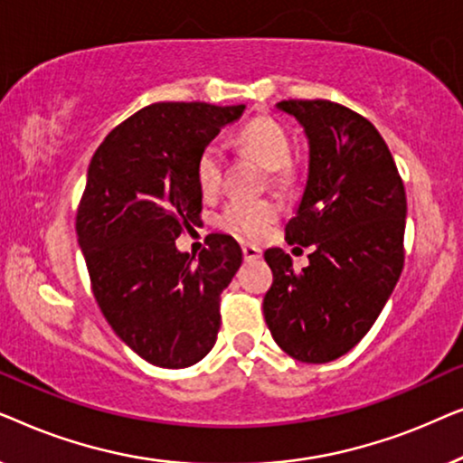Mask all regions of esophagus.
<instances>
[{"label":"esophagus","instance_id":"obj_1","mask_svg":"<svg viewBox=\"0 0 463 463\" xmlns=\"http://www.w3.org/2000/svg\"><path fill=\"white\" fill-rule=\"evenodd\" d=\"M242 255L244 261H257V259H261V249L252 244H242Z\"/></svg>","mask_w":463,"mask_h":463}]
</instances>
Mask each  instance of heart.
Returning <instances> with one entry per match:
<instances>
[{"label":"heart","instance_id":"obj_1","mask_svg":"<svg viewBox=\"0 0 463 463\" xmlns=\"http://www.w3.org/2000/svg\"><path fill=\"white\" fill-rule=\"evenodd\" d=\"M236 143L246 156L255 157L265 168L271 170V179L278 183L290 179V175H293L288 166L290 138L274 118L259 116L250 119L238 132ZM221 173H223L221 149L214 143L206 145L200 151L198 162H195V181H198L202 192H217L221 185ZM278 213H280V206L274 200L233 198L221 213L219 225L240 238L255 240L263 236L271 221L278 217Z\"/></svg>","mask_w":463,"mask_h":463}]
</instances>
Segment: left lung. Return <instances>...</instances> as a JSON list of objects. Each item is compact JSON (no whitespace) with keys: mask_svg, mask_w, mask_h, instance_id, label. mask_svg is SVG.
<instances>
[{"mask_svg":"<svg viewBox=\"0 0 463 463\" xmlns=\"http://www.w3.org/2000/svg\"><path fill=\"white\" fill-rule=\"evenodd\" d=\"M276 107L307 137V183L287 240L314 252L297 271L282 249L265 250L274 282L263 314L288 356L331 363L369 333L401 278L407 195L394 157L369 119L325 99Z\"/></svg>","mask_w":463,"mask_h":463,"instance_id":"1","label":"left lung"}]
</instances>
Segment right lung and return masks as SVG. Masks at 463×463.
<instances>
[{
  "instance_id": "add662e5",
  "label": "right lung",
  "mask_w": 463,
  "mask_h": 463,
  "mask_svg": "<svg viewBox=\"0 0 463 463\" xmlns=\"http://www.w3.org/2000/svg\"><path fill=\"white\" fill-rule=\"evenodd\" d=\"M244 105L154 103L116 126L94 151L75 232L94 299L130 350L185 369L213 350L221 293L242 265L225 233L195 259L176 250L202 213L200 151Z\"/></svg>"
}]
</instances>
